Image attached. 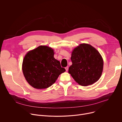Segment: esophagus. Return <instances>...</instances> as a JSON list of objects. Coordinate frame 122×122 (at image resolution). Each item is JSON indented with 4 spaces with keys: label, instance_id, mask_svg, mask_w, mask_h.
Listing matches in <instances>:
<instances>
[{
    "label": "esophagus",
    "instance_id": "obj_1",
    "mask_svg": "<svg viewBox=\"0 0 122 122\" xmlns=\"http://www.w3.org/2000/svg\"><path fill=\"white\" fill-rule=\"evenodd\" d=\"M65 69H66V71H68V66L66 67H65Z\"/></svg>",
    "mask_w": 122,
    "mask_h": 122
}]
</instances>
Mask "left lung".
Returning a JSON list of instances; mask_svg holds the SVG:
<instances>
[{
	"label": "left lung",
	"mask_w": 122,
	"mask_h": 122,
	"mask_svg": "<svg viewBox=\"0 0 122 122\" xmlns=\"http://www.w3.org/2000/svg\"><path fill=\"white\" fill-rule=\"evenodd\" d=\"M72 65L68 73L79 84L87 86L97 82L101 76L104 62L99 51L87 43L80 44L71 52Z\"/></svg>",
	"instance_id": "8db88e82"
}]
</instances>
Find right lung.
<instances>
[{
    "label": "right lung",
    "instance_id": "right-lung-1",
    "mask_svg": "<svg viewBox=\"0 0 122 122\" xmlns=\"http://www.w3.org/2000/svg\"><path fill=\"white\" fill-rule=\"evenodd\" d=\"M54 51L51 47L41 45L28 51L25 55L22 71L25 80L33 88H47L65 72L60 62L54 58Z\"/></svg>",
    "mask_w": 122,
    "mask_h": 122
}]
</instances>
